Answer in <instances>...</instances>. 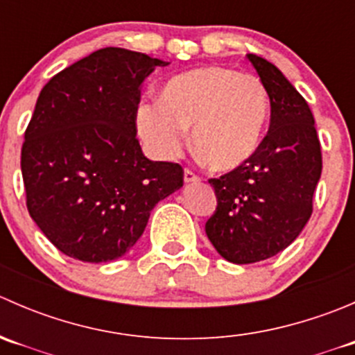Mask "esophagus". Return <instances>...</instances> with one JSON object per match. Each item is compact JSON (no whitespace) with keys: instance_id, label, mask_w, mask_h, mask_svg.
Wrapping results in <instances>:
<instances>
[{"instance_id":"obj_1","label":"esophagus","mask_w":355,"mask_h":355,"mask_svg":"<svg viewBox=\"0 0 355 355\" xmlns=\"http://www.w3.org/2000/svg\"><path fill=\"white\" fill-rule=\"evenodd\" d=\"M184 180L187 182V184H194V182L200 180V177L198 173H194L192 170H189V168H185V170H184Z\"/></svg>"}]
</instances>
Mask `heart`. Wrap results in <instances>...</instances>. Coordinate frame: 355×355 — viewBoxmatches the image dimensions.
<instances>
[{"mask_svg":"<svg viewBox=\"0 0 355 355\" xmlns=\"http://www.w3.org/2000/svg\"><path fill=\"white\" fill-rule=\"evenodd\" d=\"M270 98L257 77L227 67H202L175 75L157 103L137 110V128L157 157L170 159L184 149L185 130L192 148L216 171L247 163L263 141Z\"/></svg>","mask_w":355,"mask_h":355,"instance_id":"obj_1","label":"heart"}]
</instances>
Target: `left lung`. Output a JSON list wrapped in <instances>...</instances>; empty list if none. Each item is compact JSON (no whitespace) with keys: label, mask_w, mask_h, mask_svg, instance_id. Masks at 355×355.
<instances>
[{"label":"left lung","mask_w":355,"mask_h":355,"mask_svg":"<svg viewBox=\"0 0 355 355\" xmlns=\"http://www.w3.org/2000/svg\"><path fill=\"white\" fill-rule=\"evenodd\" d=\"M270 96V130L256 155L209 178L218 206L206 235L227 261L249 264L282 252L313 213L323 157L306 99L273 63L247 55Z\"/></svg>","instance_id":"8db88e82"}]
</instances>
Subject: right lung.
<instances>
[{"mask_svg": "<svg viewBox=\"0 0 355 355\" xmlns=\"http://www.w3.org/2000/svg\"><path fill=\"white\" fill-rule=\"evenodd\" d=\"M166 65L103 48L42 87L20 166L28 214L67 256L121 257L144 234L153 207L184 185L180 164L148 159L135 137L141 84Z\"/></svg>", "mask_w": 355, "mask_h": 355, "instance_id": "right-lung-1", "label": "right lung"}]
</instances>
